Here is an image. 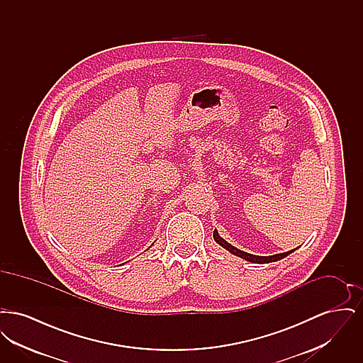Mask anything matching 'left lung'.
<instances>
[{
	"instance_id": "8db88e82",
	"label": "left lung",
	"mask_w": 363,
	"mask_h": 363,
	"mask_svg": "<svg viewBox=\"0 0 363 363\" xmlns=\"http://www.w3.org/2000/svg\"><path fill=\"white\" fill-rule=\"evenodd\" d=\"M213 240L216 241V243H219L222 247H225V250H228L231 255L238 256V257L246 259V261H250V262H253V264H268V262L279 261V259L287 257L289 255H291L293 252L296 250V249H293V250H289V252H284V253H279V255H274V256H256V255H250V253H246V252H243V250H240V249H237L235 246H233L231 243L225 241V240L219 235L218 230L213 231Z\"/></svg>"
}]
</instances>
